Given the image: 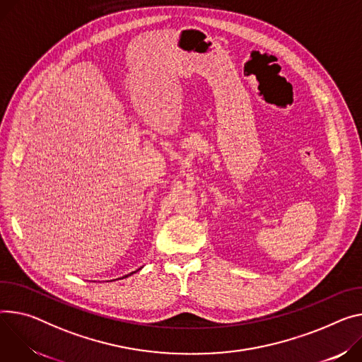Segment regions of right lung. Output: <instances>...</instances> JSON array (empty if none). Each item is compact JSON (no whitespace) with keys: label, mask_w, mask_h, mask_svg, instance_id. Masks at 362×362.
<instances>
[{"label":"right lung","mask_w":362,"mask_h":362,"mask_svg":"<svg viewBox=\"0 0 362 362\" xmlns=\"http://www.w3.org/2000/svg\"><path fill=\"white\" fill-rule=\"evenodd\" d=\"M141 269H143V267H140V269H139V270H141ZM139 270H136V272H139ZM136 272H133V273H136ZM133 273H129V274H125V276H124V277H121V279H125V277H128V276H131V274H133Z\"/></svg>","instance_id":"obj_1"}]
</instances>
